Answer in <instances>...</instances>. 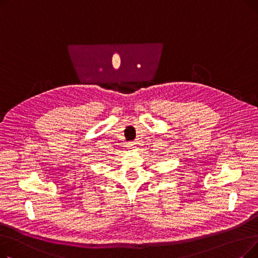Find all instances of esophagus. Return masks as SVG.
Segmentation results:
<instances>
[{"label": "esophagus", "mask_w": 258, "mask_h": 258, "mask_svg": "<svg viewBox=\"0 0 258 258\" xmlns=\"http://www.w3.org/2000/svg\"><path fill=\"white\" fill-rule=\"evenodd\" d=\"M127 147L128 148H135V147H136V144H135L134 142H128L127 143Z\"/></svg>", "instance_id": "esophagus-1"}]
</instances>
